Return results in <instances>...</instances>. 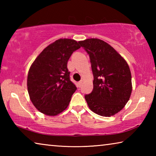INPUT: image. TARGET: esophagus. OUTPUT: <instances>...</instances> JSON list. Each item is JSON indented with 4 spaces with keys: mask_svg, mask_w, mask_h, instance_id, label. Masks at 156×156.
I'll list each match as a JSON object with an SVG mask.
<instances>
[{
    "mask_svg": "<svg viewBox=\"0 0 156 156\" xmlns=\"http://www.w3.org/2000/svg\"><path fill=\"white\" fill-rule=\"evenodd\" d=\"M82 84H83V81H80V82H78V87H80L82 86Z\"/></svg>",
    "mask_w": 156,
    "mask_h": 156,
    "instance_id": "obj_1",
    "label": "esophagus"
}]
</instances>
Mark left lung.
Instances as JSON below:
<instances>
[{
    "instance_id": "8db88e82",
    "label": "left lung",
    "mask_w": 156,
    "mask_h": 156,
    "mask_svg": "<svg viewBox=\"0 0 156 156\" xmlns=\"http://www.w3.org/2000/svg\"><path fill=\"white\" fill-rule=\"evenodd\" d=\"M78 43L89 55L94 89L84 96L92 112L109 117L127 103L132 91L131 74L126 60L105 41L88 38Z\"/></svg>"
}]
</instances>
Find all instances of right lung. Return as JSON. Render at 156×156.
<instances>
[{"mask_svg": "<svg viewBox=\"0 0 156 156\" xmlns=\"http://www.w3.org/2000/svg\"><path fill=\"white\" fill-rule=\"evenodd\" d=\"M80 48L72 39L57 40L42 51L30 67L27 90L37 109L47 115H56L67 109L76 87L70 80L67 62Z\"/></svg>", "mask_w": 156, "mask_h": 156, "instance_id": "obj_1", "label": "right lung"}]
</instances>
